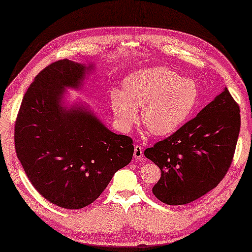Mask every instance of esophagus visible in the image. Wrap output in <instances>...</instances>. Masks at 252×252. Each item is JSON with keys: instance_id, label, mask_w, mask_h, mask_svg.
Wrapping results in <instances>:
<instances>
[{"instance_id": "obj_1", "label": "esophagus", "mask_w": 252, "mask_h": 252, "mask_svg": "<svg viewBox=\"0 0 252 252\" xmlns=\"http://www.w3.org/2000/svg\"><path fill=\"white\" fill-rule=\"evenodd\" d=\"M144 153H143V148L141 145H136L134 148V158L137 159L143 158Z\"/></svg>"}]
</instances>
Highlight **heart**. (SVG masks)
<instances>
[{
	"mask_svg": "<svg viewBox=\"0 0 252 252\" xmlns=\"http://www.w3.org/2000/svg\"><path fill=\"white\" fill-rule=\"evenodd\" d=\"M123 86L124 93H110L115 121L123 130L135 125L137 108H143V123L152 134H172L185 122L197 101L194 81L165 67L136 71L124 80Z\"/></svg>",
	"mask_w": 252,
	"mask_h": 252,
	"instance_id": "b5f03b06",
	"label": "heart"
}]
</instances>
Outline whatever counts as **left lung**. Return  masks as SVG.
<instances>
[{
    "label": "left lung",
    "instance_id": "left-lung-1",
    "mask_svg": "<svg viewBox=\"0 0 252 252\" xmlns=\"http://www.w3.org/2000/svg\"><path fill=\"white\" fill-rule=\"evenodd\" d=\"M240 125V108L225 88L175 133L146 148L144 155L162 173L154 195L182 205L216 188L232 163Z\"/></svg>",
    "mask_w": 252,
    "mask_h": 252
}]
</instances>
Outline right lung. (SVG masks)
<instances>
[{
	"instance_id": "add662e5",
	"label": "right lung",
	"mask_w": 252,
	"mask_h": 252,
	"mask_svg": "<svg viewBox=\"0 0 252 252\" xmlns=\"http://www.w3.org/2000/svg\"><path fill=\"white\" fill-rule=\"evenodd\" d=\"M89 68L68 59L47 65L24 94L15 121V152L28 179L63 209L92 204L134 154L129 136L107 129L89 111L61 106L64 87H79Z\"/></svg>"
}]
</instances>
